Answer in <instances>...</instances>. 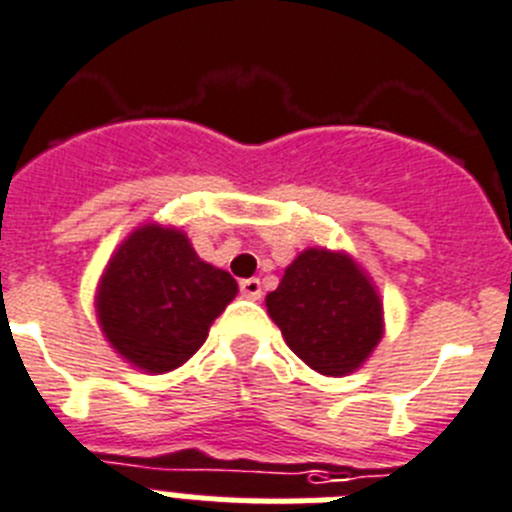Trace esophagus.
I'll list each match as a JSON object with an SVG mask.
<instances>
[{
	"mask_svg": "<svg viewBox=\"0 0 512 512\" xmlns=\"http://www.w3.org/2000/svg\"><path fill=\"white\" fill-rule=\"evenodd\" d=\"M239 288H242V293H245L247 298H252V301H260L262 298L260 278H245L242 283H239Z\"/></svg>",
	"mask_w": 512,
	"mask_h": 512,
	"instance_id": "esophagus-1",
	"label": "esophagus"
}]
</instances>
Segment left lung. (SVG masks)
I'll return each mask as SVG.
<instances>
[{"label":"left lung","instance_id":"left-lung-1","mask_svg":"<svg viewBox=\"0 0 512 512\" xmlns=\"http://www.w3.org/2000/svg\"><path fill=\"white\" fill-rule=\"evenodd\" d=\"M265 306L285 344L321 375H349L382 339L380 296L344 252L303 250Z\"/></svg>","mask_w":512,"mask_h":512}]
</instances>
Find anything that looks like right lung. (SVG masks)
I'll return each instance as SVG.
<instances>
[{
  "label": "right lung",
  "mask_w": 512,
  "mask_h": 512,
  "mask_svg": "<svg viewBox=\"0 0 512 512\" xmlns=\"http://www.w3.org/2000/svg\"><path fill=\"white\" fill-rule=\"evenodd\" d=\"M237 280L196 255L181 229L145 224L124 239L96 290L104 336L137 370H176L206 342Z\"/></svg>",
  "instance_id": "1"
}]
</instances>
